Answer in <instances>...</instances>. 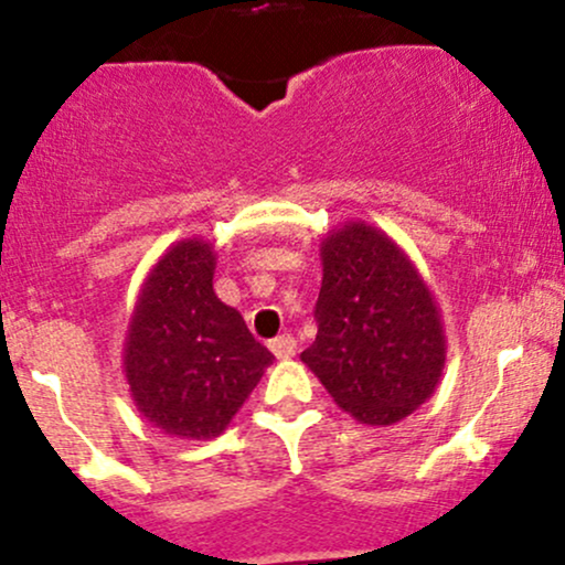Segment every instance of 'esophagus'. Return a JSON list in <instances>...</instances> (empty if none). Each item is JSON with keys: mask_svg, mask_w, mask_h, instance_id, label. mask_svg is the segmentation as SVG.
Returning <instances> with one entry per match:
<instances>
[{"mask_svg": "<svg viewBox=\"0 0 565 565\" xmlns=\"http://www.w3.org/2000/svg\"><path fill=\"white\" fill-rule=\"evenodd\" d=\"M270 351L276 353V359H292L297 351V340L292 334H278L276 340H270Z\"/></svg>", "mask_w": 565, "mask_h": 565, "instance_id": "obj_1", "label": "esophagus"}]
</instances>
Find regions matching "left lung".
Masks as SVG:
<instances>
[{"mask_svg":"<svg viewBox=\"0 0 565 565\" xmlns=\"http://www.w3.org/2000/svg\"><path fill=\"white\" fill-rule=\"evenodd\" d=\"M319 332L302 364L359 424L392 426L424 405L445 370L443 316L405 249L367 222L321 238Z\"/></svg>","mask_w":565,"mask_h":565,"instance_id":"1","label":"left lung"}]
</instances>
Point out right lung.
Returning <instances> with one entry per match:
<instances>
[{"mask_svg": "<svg viewBox=\"0 0 565 565\" xmlns=\"http://www.w3.org/2000/svg\"><path fill=\"white\" fill-rule=\"evenodd\" d=\"M214 246L177 241L141 284L122 345L136 411L169 437L214 439L273 362L214 295Z\"/></svg>", "mask_w": 565, "mask_h": 565, "instance_id": "add662e5", "label": "right lung"}]
</instances>
